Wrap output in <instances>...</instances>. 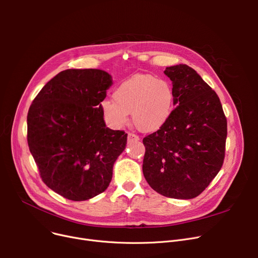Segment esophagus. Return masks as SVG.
I'll use <instances>...</instances> for the list:
<instances>
[{
  "mask_svg": "<svg viewBox=\"0 0 258 258\" xmlns=\"http://www.w3.org/2000/svg\"><path fill=\"white\" fill-rule=\"evenodd\" d=\"M127 140H128V142H131V141H138V140H139V137L137 136V135H135V134H133V133H128V135H127Z\"/></svg>",
  "mask_w": 258,
  "mask_h": 258,
  "instance_id": "obj_1",
  "label": "esophagus"
}]
</instances>
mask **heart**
<instances>
[{
  "instance_id": "b5f03b06",
  "label": "heart",
  "mask_w": 258,
  "mask_h": 258,
  "mask_svg": "<svg viewBox=\"0 0 258 258\" xmlns=\"http://www.w3.org/2000/svg\"><path fill=\"white\" fill-rule=\"evenodd\" d=\"M173 102L174 93L168 81L139 74L123 81L114 91L113 100L104 99L100 107L107 125L114 130L125 126L131 113L135 126L152 133L165 124Z\"/></svg>"
}]
</instances>
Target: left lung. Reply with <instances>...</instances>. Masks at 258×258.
I'll return each instance as SVG.
<instances>
[{
    "label": "left lung",
    "mask_w": 258,
    "mask_h": 258,
    "mask_svg": "<svg viewBox=\"0 0 258 258\" xmlns=\"http://www.w3.org/2000/svg\"><path fill=\"white\" fill-rule=\"evenodd\" d=\"M172 81L171 112L165 124L143 139L144 178L158 194L194 199L224 163L227 119L216 93L187 64L167 67Z\"/></svg>",
    "instance_id": "left-lung-1"
}]
</instances>
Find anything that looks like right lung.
Returning a JSON list of instances; mask_svg holds the SVG:
<instances>
[{
  "label": "right lung",
  "mask_w": 258,
  "mask_h": 258,
  "mask_svg": "<svg viewBox=\"0 0 258 258\" xmlns=\"http://www.w3.org/2000/svg\"><path fill=\"white\" fill-rule=\"evenodd\" d=\"M113 84L98 69H68L39 91L27 116V141L40 178L71 201H86L110 185L127 134L106 127L101 102Z\"/></svg>",
  "instance_id": "1"
}]
</instances>
